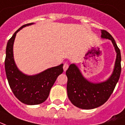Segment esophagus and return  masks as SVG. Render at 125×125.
Instances as JSON below:
<instances>
[{
  "label": "esophagus",
  "instance_id": "esophagus-1",
  "mask_svg": "<svg viewBox=\"0 0 125 125\" xmlns=\"http://www.w3.org/2000/svg\"><path fill=\"white\" fill-rule=\"evenodd\" d=\"M68 67H69V64H68V63L67 62L64 63V64H63V67L64 72H65V71L68 69Z\"/></svg>",
  "mask_w": 125,
  "mask_h": 125
}]
</instances>
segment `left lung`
Segmentation results:
<instances>
[{
	"instance_id": "obj_1",
	"label": "left lung",
	"mask_w": 125,
	"mask_h": 125,
	"mask_svg": "<svg viewBox=\"0 0 125 125\" xmlns=\"http://www.w3.org/2000/svg\"><path fill=\"white\" fill-rule=\"evenodd\" d=\"M101 38L111 40L115 47L117 58L114 70L104 82L93 83L84 77L74 63L70 64L66 71L67 96L75 107L83 109H92L103 105L110 97L119 81L121 72V56L114 38L106 30H101Z\"/></svg>"
}]
</instances>
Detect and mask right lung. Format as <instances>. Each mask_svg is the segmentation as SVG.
I'll list each match as a JSON object with an SVG mask.
<instances>
[{"instance_id":"1","label":"right lung","mask_w":125,"mask_h":125,"mask_svg":"<svg viewBox=\"0 0 125 125\" xmlns=\"http://www.w3.org/2000/svg\"><path fill=\"white\" fill-rule=\"evenodd\" d=\"M33 24L23 25L8 40L4 62L6 77L14 95L20 101L29 105H38L44 102L48 97L51 88L58 75L63 72V63L34 75L24 74L18 69L13 56V44L16 35L22 28Z\"/></svg>"}]
</instances>
